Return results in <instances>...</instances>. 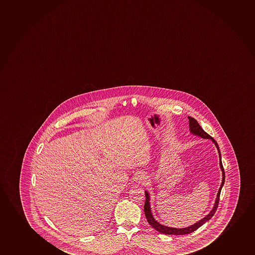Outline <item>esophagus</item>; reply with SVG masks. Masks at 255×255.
Here are the masks:
<instances>
[{"label": "esophagus", "instance_id": "1", "mask_svg": "<svg viewBox=\"0 0 255 255\" xmlns=\"http://www.w3.org/2000/svg\"><path fill=\"white\" fill-rule=\"evenodd\" d=\"M146 176L144 175L143 173H139L138 175L135 177V182L138 184V185H142L144 184V182H146Z\"/></svg>", "mask_w": 255, "mask_h": 255}]
</instances>
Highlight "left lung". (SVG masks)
I'll list each match as a JSON object with an SVG mask.
<instances>
[{"label": "left lung", "instance_id": "obj_1", "mask_svg": "<svg viewBox=\"0 0 255 255\" xmlns=\"http://www.w3.org/2000/svg\"><path fill=\"white\" fill-rule=\"evenodd\" d=\"M189 119V127H190V133H192L193 135L198 136L200 138H207V139H210L213 143L215 144L217 149H218V153L220 155V169L222 171V183L220 185V189L217 194L216 200L214 202V207L212 208V210L210 211V213L206 215L204 218H202V220L197 221L195 223L194 225L185 227V228H174V227H169V226H163L160 223L155 220V218L153 216L152 212H151V208H150V196L147 190L144 191V195H145V202H144V207H143V210H144V214H145V217H146L147 221L149 224V226H152V228L155 229V231L160 232L161 234L165 235H186L190 234L191 232H195L196 230L201 227L202 225H204L207 221L210 220L212 217L214 216V214L216 212L217 208H218V205H219V202H220V192H221V189H222L223 185L225 184V171H224V167H223L222 161H221V154H220V148L219 145L217 143L216 141L214 140V138L211 137L210 135L208 134L207 132L202 128V127L200 126L197 121L196 119H194L193 117H188Z\"/></svg>", "mask_w": 255, "mask_h": 255}]
</instances>
